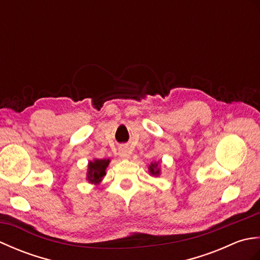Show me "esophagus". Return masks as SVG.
<instances>
[{"label": "esophagus", "mask_w": 260, "mask_h": 260, "mask_svg": "<svg viewBox=\"0 0 260 260\" xmlns=\"http://www.w3.org/2000/svg\"><path fill=\"white\" fill-rule=\"evenodd\" d=\"M118 155H119L120 158L127 159V158H129V156H131V152L127 147H120L119 152H118Z\"/></svg>", "instance_id": "obj_1"}]
</instances>
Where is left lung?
I'll return each mask as SVG.
<instances>
[{
	"instance_id": "1",
	"label": "left lung",
	"mask_w": 260,
	"mask_h": 260,
	"mask_svg": "<svg viewBox=\"0 0 260 260\" xmlns=\"http://www.w3.org/2000/svg\"><path fill=\"white\" fill-rule=\"evenodd\" d=\"M148 172H150V175H152V176L161 175V167H159V161H157V162L154 161L150 165H148Z\"/></svg>"
}]
</instances>
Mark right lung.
Masks as SVG:
<instances>
[{"label":"right lung","mask_w":260,"mask_h":260,"mask_svg":"<svg viewBox=\"0 0 260 260\" xmlns=\"http://www.w3.org/2000/svg\"><path fill=\"white\" fill-rule=\"evenodd\" d=\"M110 163L109 158H104L99 159L95 158L92 161L88 162V168H87V174H86V180L88 183L90 184H99L103 181L104 176L106 175V169Z\"/></svg>","instance_id":"1"}]
</instances>
